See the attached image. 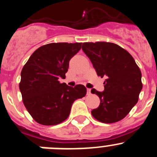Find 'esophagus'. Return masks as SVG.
<instances>
[{
    "label": "esophagus",
    "instance_id": "esophagus-1",
    "mask_svg": "<svg viewBox=\"0 0 157 157\" xmlns=\"http://www.w3.org/2000/svg\"><path fill=\"white\" fill-rule=\"evenodd\" d=\"M86 93H87V95H90L91 94L90 93V89H87L86 90Z\"/></svg>",
    "mask_w": 157,
    "mask_h": 157
}]
</instances>
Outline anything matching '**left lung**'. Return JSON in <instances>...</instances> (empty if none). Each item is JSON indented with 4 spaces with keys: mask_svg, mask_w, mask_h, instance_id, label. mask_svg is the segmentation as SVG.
<instances>
[{
    "mask_svg": "<svg viewBox=\"0 0 157 157\" xmlns=\"http://www.w3.org/2000/svg\"><path fill=\"white\" fill-rule=\"evenodd\" d=\"M82 50L90 58L99 77H106L104 91L91 90L100 100V106L91 111L97 121L113 124L130 113L143 88L141 71L130 53L109 42H86Z\"/></svg>",
    "mask_w": 157,
    "mask_h": 157,
    "instance_id": "obj_1",
    "label": "left lung"
}]
</instances>
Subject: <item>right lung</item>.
<instances>
[{
	"label": "right lung",
	"mask_w": 157,
	"mask_h": 157,
	"mask_svg": "<svg viewBox=\"0 0 157 157\" xmlns=\"http://www.w3.org/2000/svg\"><path fill=\"white\" fill-rule=\"evenodd\" d=\"M82 43H51L32 54L21 71L19 88L23 103L38 124L57 125L67 119L73 103L85 97L83 85L74 87L60 83L69 61L81 48Z\"/></svg>",
	"instance_id": "right-lung-1"
}]
</instances>
